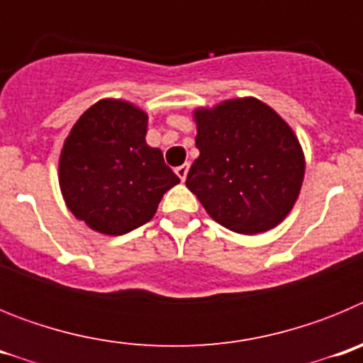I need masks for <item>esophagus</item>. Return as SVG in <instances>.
Wrapping results in <instances>:
<instances>
[{"label": "esophagus", "instance_id": "34e87169", "mask_svg": "<svg viewBox=\"0 0 363 363\" xmlns=\"http://www.w3.org/2000/svg\"><path fill=\"white\" fill-rule=\"evenodd\" d=\"M187 172H189V163H184V165L176 167V174H178V178L182 179V182H185V178H187Z\"/></svg>", "mask_w": 363, "mask_h": 363}]
</instances>
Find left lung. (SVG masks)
Masks as SVG:
<instances>
[{"mask_svg":"<svg viewBox=\"0 0 363 363\" xmlns=\"http://www.w3.org/2000/svg\"><path fill=\"white\" fill-rule=\"evenodd\" d=\"M200 156L185 185L220 225L240 234L277 227L300 194L306 160L293 129L256 98L198 108Z\"/></svg>","mask_w":363,"mask_h":363,"instance_id":"1","label":"left lung"}]
</instances>
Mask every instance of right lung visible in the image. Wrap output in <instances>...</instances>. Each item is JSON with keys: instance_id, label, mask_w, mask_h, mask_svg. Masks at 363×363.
<instances>
[{"instance_id": "right-lung-1", "label": "right lung", "mask_w": 363, "mask_h": 363, "mask_svg": "<svg viewBox=\"0 0 363 363\" xmlns=\"http://www.w3.org/2000/svg\"><path fill=\"white\" fill-rule=\"evenodd\" d=\"M147 114L101 99L82 114L60 156L67 207L91 229L120 236L143 225L179 178L160 149L147 145Z\"/></svg>"}]
</instances>
